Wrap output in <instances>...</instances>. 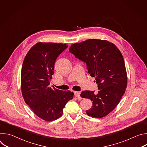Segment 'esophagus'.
Segmentation results:
<instances>
[{"instance_id":"1","label":"esophagus","mask_w":147,"mask_h":147,"mask_svg":"<svg viewBox=\"0 0 147 147\" xmlns=\"http://www.w3.org/2000/svg\"><path fill=\"white\" fill-rule=\"evenodd\" d=\"M74 96H75L76 97H80V92L74 91Z\"/></svg>"}]
</instances>
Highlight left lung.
Segmentation results:
<instances>
[{
  "instance_id": "8db88e82",
  "label": "left lung",
  "mask_w": 147,
  "mask_h": 147,
  "mask_svg": "<svg viewBox=\"0 0 147 147\" xmlns=\"http://www.w3.org/2000/svg\"><path fill=\"white\" fill-rule=\"evenodd\" d=\"M76 58L86 63L88 73L95 77L98 91H84L80 96L92 102L88 116L102 118L118 105L127 85V76L122 54L107 40L88 39L72 44L69 48Z\"/></svg>"
}]
</instances>
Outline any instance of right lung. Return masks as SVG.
I'll list each match as a JSON object with an SVG mask.
<instances>
[{"mask_svg":"<svg viewBox=\"0 0 147 147\" xmlns=\"http://www.w3.org/2000/svg\"><path fill=\"white\" fill-rule=\"evenodd\" d=\"M66 44L39 42L27 53L21 72V89L25 102L39 117L55 120L63 113L74 93L49 87L55 61L67 48Z\"/></svg>","mask_w":147,"mask_h":147,"instance_id":"add662e5","label":"right lung"}]
</instances>
